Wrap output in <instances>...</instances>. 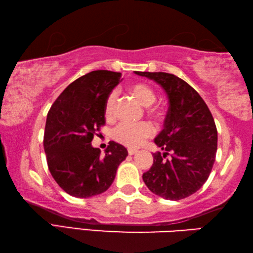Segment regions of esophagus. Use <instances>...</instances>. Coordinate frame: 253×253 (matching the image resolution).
Wrapping results in <instances>:
<instances>
[{"mask_svg":"<svg viewBox=\"0 0 253 253\" xmlns=\"http://www.w3.org/2000/svg\"><path fill=\"white\" fill-rule=\"evenodd\" d=\"M136 152H138V150L136 149H127V153H129V156H133V154H135Z\"/></svg>","mask_w":253,"mask_h":253,"instance_id":"obj_1","label":"esophagus"}]
</instances>
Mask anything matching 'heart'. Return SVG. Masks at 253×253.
<instances>
[{
    "mask_svg": "<svg viewBox=\"0 0 253 253\" xmlns=\"http://www.w3.org/2000/svg\"><path fill=\"white\" fill-rule=\"evenodd\" d=\"M129 92L139 103L144 106H149L156 102V93L145 83H132L129 86ZM115 105H117V95L115 93H110L104 104V114L106 119H112L114 117ZM149 113L154 117H161L162 111L159 106H151L149 109ZM153 132L152 124L149 122H141L138 124L120 123L114 127L112 135L113 139L119 143L134 148L139 147L145 139L150 138Z\"/></svg>",
    "mask_w": 253,
    "mask_h": 253,
    "instance_id": "heart-1",
    "label": "heart"
}]
</instances>
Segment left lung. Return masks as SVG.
I'll return each instance as SVG.
<instances>
[{"label":"left lung","instance_id":"1","mask_svg":"<svg viewBox=\"0 0 253 253\" xmlns=\"http://www.w3.org/2000/svg\"><path fill=\"white\" fill-rule=\"evenodd\" d=\"M134 73L160 84L169 100L163 130L154 139L165 153H153L143 181L157 196L181 200L197 192L211 173L218 147L213 117L200 94L174 74Z\"/></svg>","mask_w":253,"mask_h":253}]
</instances>
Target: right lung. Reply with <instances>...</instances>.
<instances>
[{
  "mask_svg": "<svg viewBox=\"0 0 253 253\" xmlns=\"http://www.w3.org/2000/svg\"><path fill=\"white\" fill-rule=\"evenodd\" d=\"M120 81L119 72L92 71L71 83L48 111L43 139L47 167L70 196L90 198L106 191L127 156V150L114 141L103 157L91 144L105 123L106 97Z\"/></svg>",
  "mask_w": 253,
  "mask_h": 253,
  "instance_id": "obj_1",
  "label": "right lung"
}]
</instances>
